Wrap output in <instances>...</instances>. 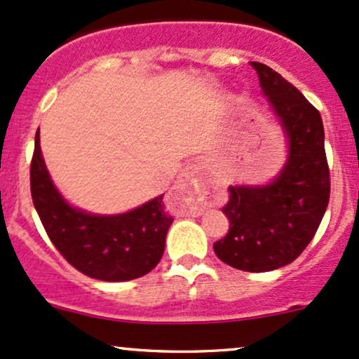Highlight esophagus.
I'll return each mask as SVG.
<instances>
[{
    "label": "esophagus",
    "instance_id": "1",
    "mask_svg": "<svg viewBox=\"0 0 359 359\" xmlns=\"http://www.w3.org/2000/svg\"><path fill=\"white\" fill-rule=\"evenodd\" d=\"M201 172L203 167L201 163H191V165L185 167L182 175L179 177V182H177V191L187 192L191 197V203H189V214L192 216H199L205 208L203 203V194L205 192V184L201 180Z\"/></svg>",
    "mask_w": 359,
    "mask_h": 359
}]
</instances>
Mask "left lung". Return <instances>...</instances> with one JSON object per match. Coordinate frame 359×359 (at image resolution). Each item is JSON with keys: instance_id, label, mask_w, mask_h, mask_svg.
Masks as SVG:
<instances>
[{"instance_id": "left-lung-1", "label": "left lung", "mask_w": 359, "mask_h": 359, "mask_svg": "<svg viewBox=\"0 0 359 359\" xmlns=\"http://www.w3.org/2000/svg\"><path fill=\"white\" fill-rule=\"evenodd\" d=\"M288 137V158L265 187H229V229L214 243L221 262L245 271L277 270L312 241L327 209L331 177L319 111L269 65L251 62Z\"/></svg>"}]
</instances>
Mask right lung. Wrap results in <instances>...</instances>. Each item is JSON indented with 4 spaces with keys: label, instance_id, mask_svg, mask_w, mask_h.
I'll return each mask as SVG.
<instances>
[{
    "label": "right lung",
    "instance_id": "right-lung-1",
    "mask_svg": "<svg viewBox=\"0 0 359 359\" xmlns=\"http://www.w3.org/2000/svg\"><path fill=\"white\" fill-rule=\"evenodd\" d=\"M34 205L59 253L81 273L104 282L143 277L158 265L172 224L163 196L118 216H94L65 203L45 167L40 135L30 163Z\"/></svg>",
    "mask_w": 359,
    "mask_h": 359
}]
</instances>
